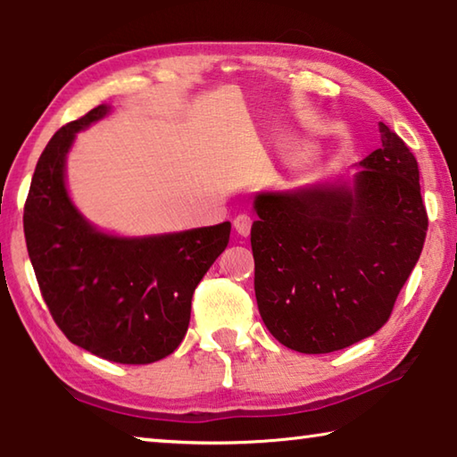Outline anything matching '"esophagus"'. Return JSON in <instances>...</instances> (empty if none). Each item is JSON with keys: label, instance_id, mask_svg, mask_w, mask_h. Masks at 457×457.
<instances>
[{"label": "esophagus", "instance_id": "1", "mask_svg": "<svg viewBox=\"0 0 457 457\" xmlns=\"http://www.w3.org/2000/svg\"><path fill=\"white\" fill-rule=\"evenodd\" d=\"M234 229L237 231V236H242V237L250 236V229H252V218H250V215H245V213L237 215V218L234 220Z\"/></svg>", "mask_w": 457, "mask_h": 457}]
</instances>
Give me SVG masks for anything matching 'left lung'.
Wrapping results in <instances>:
<instances>
[{
  "label": "left lung",
  "mask_w": 457,
  "mask_h": 457,
  "mask_svg": "<svg viewBox=\"0 0 457 457\" xmlns=\"http://www.w3.org/2000/svg\"><path fill=\"white\" fill-rule=\"evenodd\" d=\"M378 133L381 149L353 175L253 197L258 311L292 351L332 353L375 335L421 256L420 167L389 127Z\"/></svg>",
  "instance_id": "obj_1"
}]
</instances>
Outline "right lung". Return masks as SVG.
Returning <instances> with one entry per match:
<instances>
[{
    "label": "right lung",
    "mask_w": 457,
    "mask_h": 457,
    "mask_svg": "<svg viewBox=\"0 0 457 457\" xmlns=\"http://www.w3.org/2000/svg\"><path fill=\"white\" fill-rule=\"evenodd\" d=\"M111 111L98 104L46 145L24 234L42 296L66 338L106 361L146 365L181 345L193 292L226 250L231 223L133 237L84 218L68 193L66 159L76 135Z\"/></svg>",
    "instance_id": "1"
}]
</instances>
